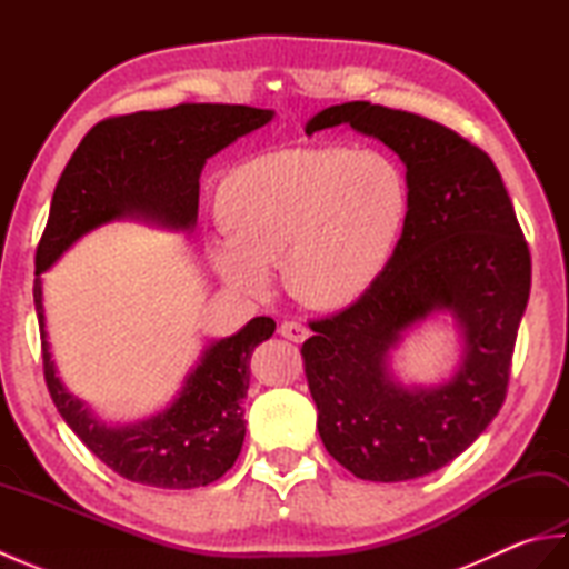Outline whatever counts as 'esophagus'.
Returning a JSON list of instances; mask_svg holds the SVG:
<instances>
[{"label": "esophagus", "mask_w": 569, "mask_h": 569, "mask_svg": "<svg viewBox=\"0 0 569 569\" xmlns=\"http://www.w3.org/2000/svg\"><path fill=\"white\" fill-rule=\"evenodd\" d=\"M278 335L286 337V340H291V342H303L308 337V328L296 320H286V322H281V328H278Z\"/></svg>", "instance_id": "esophagus-1"}]
</instances>
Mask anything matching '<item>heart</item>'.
<instances>
[{"instance_id":"heart-1","label":"heart","mask_w":569,"mask_h":569,"mask_svg":"<svg viewBox=\"0 0 569 569\" xmlns=\"http://www.w3.org/2000/svg\"><path fill=\"white\" fill-rule=\"evenodd\" d=\"M224 237L210 261L251 298L281 269L298 303L337 310L369 291L389 263L408 217L398 163L371 149H283L232 168L217 188Z\"/></svg>"}]
</instances>
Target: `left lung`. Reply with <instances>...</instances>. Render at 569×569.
Masks as SVG:
<instances>
[{"label":"left lung","mask_w":569,"mask_h":569,"mask_svg":"<svg viewBox=\"0 0 569 569\" xmlns=\"http://www.w3.org/2000/svg\"><path fill=\"white\" fill-rule=\"evenodd\" d=\"M349 124L406 166L408 217L381 276L357 303L310 322L303 342L318 432L367 481H408L452 462L497 418L530 293V251L489 156L432 119L371 102L332 104L306 134ZM438 311L463 335L460 365L435 387L390 369L402 337Z\"/></svg>","instance_id":"1"}]
</instances>
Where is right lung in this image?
Instances as JSON below:
<instances>
[{"label": "right lung", "mask_w": 569, "mask_h": 569, "mask_svg": "<svg viewBox=\"0 0 569 569\" xmlns=\"http://www.w3.org/2000/svg\"><path fill=\"white\" fill-rule=\"evenodd\" d=\"M271 119L273 110L247 104H178L104 119L84 134L53 190L51 214L36 249L33 281L46 383L58 413L88 450L137 485L208 487L234 465L247 435L249 359L273 335L276 322L253 318L232 337L210 342L163 410L110 426L58 379L46 332L41 273L78 239L114 220L190 232L198 222L204 163Z\"/></svg>", "instance_id": "right-lung-1"}]
</instances>
